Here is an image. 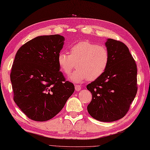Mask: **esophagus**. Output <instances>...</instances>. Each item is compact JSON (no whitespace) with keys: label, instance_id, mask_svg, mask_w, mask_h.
Returning <instances> with one entry per match:
<instances>
[{"label":"esophagus","instance_id":"34e87169","mask_svg":"<svg viewBox=\"0 0 150 150\" xmlns=\"http://www.w3.org/2000/svg\"><path fill=\"white\" fill-rule=\"evenodd\" d=\"M81 89V86L79 85H75V90L76 91H79Z\"/></svg>","mask_w":150,"mask_h":150}]
</instances>
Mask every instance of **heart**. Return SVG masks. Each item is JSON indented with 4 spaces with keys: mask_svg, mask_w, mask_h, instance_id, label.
Listing matches in <instances>:
<instances>
[{
    "mask_svg": "<svg viewBox=\"0 0 150 150\" xmlns=\"http://www.w3.org/2000/svg\"><path fill=\"white\" fill-rule=\"evenodd\" d=\"M70 54L64 52L58 54L57 62L60 71L69 75L76 63L77 69L70 76L73 82L79 83L88 79L93 81L100 78L108 68L109 53L104 45L88 41L78 42L69 50Z\"/></svg>",
    "mask_w": 150,
    "mask_h": 150,
    "instance_id": "heart-1",
    "label": "heart"
}]
</instances>
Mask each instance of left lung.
Masks as SVG:
<instances>
[{"label": "left lung", "mask_w": 150, "mask_h": 150, "mask_svg": "<svg viewBox=\"0 0 150 150\" xmlns=\"http://www.w3.org/2000/svg\"><path fill=\"white\" fill-rule=\"evenodd\" d=\"M105 45L109 53V64L100 78L86 86L92 95L87 110L94 119L111 122L122 118L129 110L137 91V71L125 44L108 39Z\"/></svg>", "instance_id": "8db88e82"}]
</instances>
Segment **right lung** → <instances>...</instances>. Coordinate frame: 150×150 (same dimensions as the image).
Instances as JSON below:
<instances>
[{
    "mask_svg": "<svg viewBox=\"0 0 150 150\" xmlns=\"http://www.w3.org/2000/svg\"><path fill=\"white\" fill-rule=\"evenodd\" d=\"M64 40L58 34L38 36L20 47L14 58L10 74L13 99L34 121L55 116L74 92L57 62Z\"/></svg>",
    "mask_w": 150,
    "mask_h": 150,
    "instance_id": "obj_1",
    "label": "right lung"
}]
</instances>
